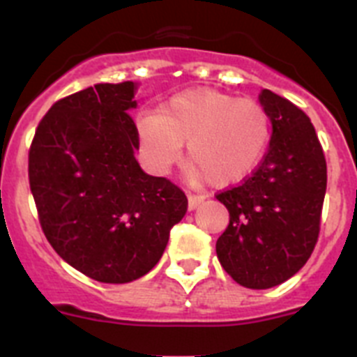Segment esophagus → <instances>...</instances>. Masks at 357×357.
<instances>
[{"instance_id":"obj_1","label":"esophagus","mask_w":357,"mask_h":357,"mask_svg":"<svg viewBox=\"0 0 357 357\" xmlns=\"http://www.w3.org/2000/svg\"><path fill=\"white\" fill-rule=\"evenodd\" d=\"M204 200H206V198L200 197V195H188V209L195 211Z\"/></svg>"}]
</instances>
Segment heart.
<instances>
[{
  "label": "heart",
  "instance_id": "1",
  "mask_svg": "<svg viewBox=\"0 0 357 357\" xmlns=\"http://www.w3.org/2000/svg\"><path fill=\"white\" fill-rule=\"evenodd\" d=\"M151 168H172L188 143L195 173L220 188L239 184L255 172L272 137L268 110L254 100L214 89H189L172 96L160 112L137 121Z\"/></svg>",
  "mask_w": 357,
  "mask_h": 357
}]
</instances>
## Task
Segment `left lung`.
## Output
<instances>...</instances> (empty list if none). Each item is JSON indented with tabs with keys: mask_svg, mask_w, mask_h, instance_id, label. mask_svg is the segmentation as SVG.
<instances>
[{
	"mask_svg": "<svg viewBox=\"0 0 357 357\" xmlns=\"http://www.w3.org/2000/svg\"><path fill=\"white\" fill-rule=\"evenodd\" d=\"M272 137L259 168L216 195L229 227L218 259L238 284L268 289L295 275L313 254L327 188V164L313 123L286 98L263 89Z\"/></svg>",
	"mask_w": 357,
	"mask_h": 357,
	"instance_id": "8db88e82",
	"label": "left lung"
}]
</instances>
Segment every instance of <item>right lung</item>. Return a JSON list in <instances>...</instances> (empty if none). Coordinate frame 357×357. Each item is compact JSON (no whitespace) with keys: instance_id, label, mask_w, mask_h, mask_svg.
Returning <instances> with one entry per match:
<instances>
[{"instance_id":"obj_1","label":"right lung","mask_w":357,"mask_h":357,"mask_svg":"<svg viewBox=\"0 0 357 357\" xmlns=\"http://www.w3.org/2000/svg\"><path fill=\"white\" fill-rule=\"evenodd\" d=\"M135 82L96 84L59 100L28 155L44 236L66 263L107 284L146 275L188 211L181 189L135 159Z\"/></svg>"}]
</instances>
